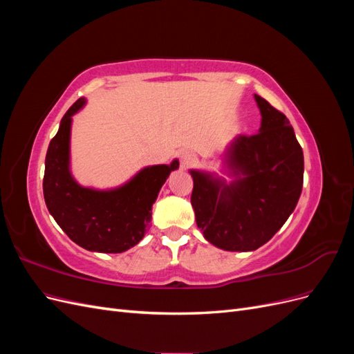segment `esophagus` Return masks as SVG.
Here are the masks:
<instances>
[{"mask_svg":"<svg viewBox=\"0 0 354 354\" xmlns=\"http://www.w3.org/2000/svg\"><path fill=\"white\" fill-rule=\"evenodd\" d=\"M196 164V156L192 152H183L180 155V168L187 169Z\"/></svg>","mask_w":354,"mask_h":354,"instance_id":"obj_1","label":"esophagus"}]
</instances>
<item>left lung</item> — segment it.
<instances>
[{
  "label": "left lung",
  "mask_w": 354,
  "mask_h": 354,
  "mask_svg": "<svg viewBox=\"0 0 354 354\" xmlns=\"http://www.w3.org/2000/svg\"><path fill=\"white\" fill-rule=\"evenodd\" d=\"M261 127L236 136L224 152L230 183L190 169L192 207L203 238L224 251H254L269 242L297 207L303 190L304 156L288 118L260 95ZM226 171V169H224Z\"/></svg>",
  "instance_id": "left-lung-1"
}]
</instances>
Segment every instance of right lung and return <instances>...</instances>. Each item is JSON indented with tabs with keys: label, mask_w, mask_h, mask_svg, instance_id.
<instances>
[{
	"label": "right lung",
	"mask_w": 354,
	"mask_h": 354,
	"mask_svg": "<svg viewBox=\"0 0 354 354\" xmlns=\"http://www.w3.org/2000/svg\"><path fill=\"white\" fill-rule=\"evenodd\" d=\"M84 104L82 97L71 106L48 145L42 180L46 205L60 229L84 250L124 252L151 227L152 205L171 171L178 168V160L145 167L115 189L81 186L71 173V125Z\"/></svg>",
	"instance_id": "add662e5"
}]
</instances>
